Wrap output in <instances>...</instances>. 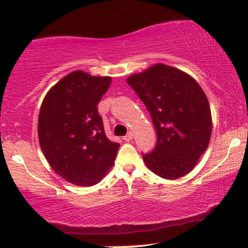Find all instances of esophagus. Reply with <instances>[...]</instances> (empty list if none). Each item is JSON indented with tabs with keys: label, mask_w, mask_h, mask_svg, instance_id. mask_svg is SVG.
<instances>
[{
	"label": "esophagus",
	"mask_w": 248,
	"mask_h": 248,
	"mask_svg": "<svg viewBox=\"0 0 248 248\" xmlns=\"http://www.w3.org/2000/svg\"><path fill=\"white\" fill-rule=\"evenodd\" d=\"M133 138H134L133 133H132V132H129V133L127 134L126 136H124V141H127V142H129V141H132V140H133Z\"/></svg>",
	"instance_id": "1"
}]
</instances>
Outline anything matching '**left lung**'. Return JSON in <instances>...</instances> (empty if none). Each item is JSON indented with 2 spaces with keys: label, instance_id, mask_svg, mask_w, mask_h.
<instances>
[{
  "label": "left lung",
  "instance_id": "8db88e82",
  "mask_svg": "<svg viewBox=\"0 0 248 248\" xmlns=\"http://www.w3.org/2000/svg\"><path fill=\"white\" fill-rule=\"evenodd\" d=\"M144 102L157 134L146 166L166 179L186 176L209 146L212 116L203 88L184 71L157 62L127 78Z\"/></svg>",
  "mask_w": 248,
  "mask_h": 248
}]
</instances>
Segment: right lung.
<instances>
[{
    "mask_svg": "<svg viewBox=\"0 0 248 248\" xmlns=\"http://www.w3.org/2000/svg\"><path fill=\"white\" fill-rule=\"evenodd\" d=\"M110 77L73 71L50 88L38 115V139L50 167L78 186L98 184L114 166L120 144L107 138L98 104Z\"/></svg>",
    "mask_w": 248,
    "mask_h": 248,
    "instance_id": "1",
    "label": "right lung"
}]
</instances>
